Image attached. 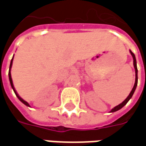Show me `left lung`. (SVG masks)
Returning <instances> with one entry per match:
<instances>
[{
    "mask_svg": "<svg viewBox=\"0 0 146 146\" xmlns=\"http://www.w3.org/2000/svg\"><path fill=\"white\" fill-rule=\"evenodd\" d=\"M130 52H131V54L132 55V57H133V60H134V67H135V85H134V87H133V88H132L131 92V93L129 94V95L127 96V98H126L124 101L122 103H120L119 105H118V106H115V107L113 108V110L110 111V113H113V112H116V111H117V110H120L121 108H123L124 106H125L127 103V102L131 98L132 95H133V94H134V92H135V89H136V87H137V84H138V69H137V62H136V58H135V54L132 52L131 51H130Z\"/></svg>",
    "mask_w": 146,
    "mask_h": 146,
    "instance_id": "obj_1",
    "label": "left lung"
}]
</instances>
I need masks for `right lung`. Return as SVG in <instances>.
<instances>
[{
	"label": "right lung",
	"instance_id": "add662e5",
	"mask_svg": "<svg viewBox=\"0 0 146 146\" xmlns=\"http://www.w3.org/2000/svg\"><path fill=\"white\" fill-rule=\"evenodd\" d=\"M12 61H13V58H12V59H11V63H10V67H9V72H8V76H9V80H10V84H11V88H12V89H13V91H14L15 94V95L17 96V98L20 100L23 104H25L26 106H30V105H29V103L27 102H26L25 100H23V98H21L19 95H18L17 92H16V91H15V89L14 88V85H13V82H12V79H11V66H12Z\"/></svg>",
	"mask_w": 146,
	"mask_h": 146
}]
</instances>
